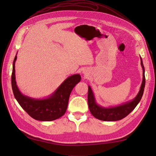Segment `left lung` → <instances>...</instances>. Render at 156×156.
I'll return each mask as SVG.
<instances>
[{"label": "left lung", "instance_id": "left-lung-1", "mask_svg": "<svg viewBox=\"0 0 156 156\" xmlns=\"http://www.w3.org/2000/svg\"><path fill=\"white\" fill-rule=\"evenodd\" d=\"M141 65L142 69H143V80L141 82V85L137 94L133 100L121 105L116 106V107H103L97 104L96 101L94 94L92 90V88L88 86V107L90 109L91 114L99 120L105 121H119L125 118V117L133 111V109L136 107L139 102L141 101L142 96L144 94L145 78V69L143 64V61L140 57Z\"/></svg>", "mask_w": 156, "mask_h": 156}]
</instances>
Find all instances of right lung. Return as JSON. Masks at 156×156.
I'll return each instance as SVG.
<instances>
[{"label": "right lung", "instance_id": "obj_1", "mask_svg": "<svg viewBox=\"0 0 156 156\" xmlns=\"http://www.w3.org/2000/svg\"><path fill=\"white\" fill-rule=\"evenodd\" d=\"M16 60V55L12 64L11 85L15 98L20 106L32 118L38 121H51L64 115L68 107L72 89L81 80L80 75L74 74L69 76L47 98H31L23 94L16 85L15 69Z\"/></svg>", "mask_w": 156, "mask_h": 156}]
</instances>
